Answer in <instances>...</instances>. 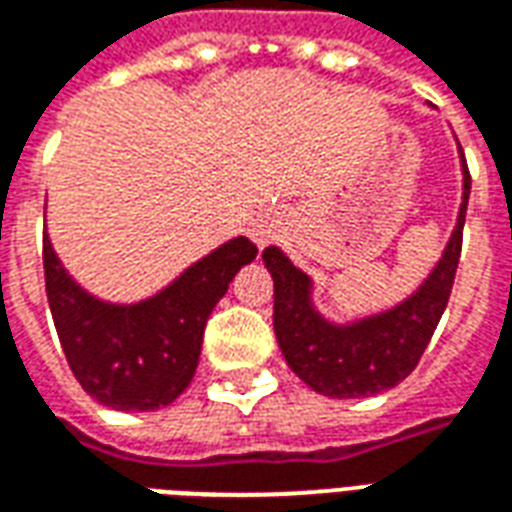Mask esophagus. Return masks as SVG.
Returning a JSON list of instances; mask_svg holds the SVG:
<instances>
[{
	"label": "esophagus",
	"instance_id": "obj_1",
	"mask_svg": "<svg viewBox=\"0 0 512 512\" xmlns=\"http://www.w3.org/2000/svg\"><path fill=\"white\" fill-rule=\"evenodd\" d=\"M279 233H282V219L271 211L260 213V216H255L252 224H249V235H252V241H255L257 246L274 244L279 238Z\"/></svg>",
	"mask_w": 512,
	"mask_h": 512
}]
</instances>
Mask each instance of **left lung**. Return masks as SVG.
<instances>
[{
    "instance_id": "obj_1",
    "label": "left lung",
    "mask_w": 512,
    "mask_h": 512,
    "mask_svg": "<svg viewBox=\"0 0 512 512\" xmlns=\"http://www.w3.org/2000/svg\"><path fill=\"white\" fill-rule=\"evenodd\" d=\"M469 189L472 178L463 161L458 227L428 282L395 310L345 329L326 323L312 310L307 274H301L277 246L263 249V263L274 279V332L285 362L304 384L329 397H370L411 376L450 301L461 260Z\"/></svg>"
}]
</instances>
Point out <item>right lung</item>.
<instances>
[{
    "label": "right lung",
    "mask_w": 512,
    "mask_h": 512,
    "mask_svg": "<svg viewBox=\"0 0 512 512\" xmlns=\"http://www.w3.org/2000/svg\"><path fill=\"white\" fill-rule=\"evenodd\" d=\"M257 246L233 238L180 274L167 290L134 307L87 296L43 238V274L51 318L76 381L98 403L123 411L169 406L191 384L208 315Z\"/></svg>",
    "instance_id": "add662e5"
}]
</instances>
